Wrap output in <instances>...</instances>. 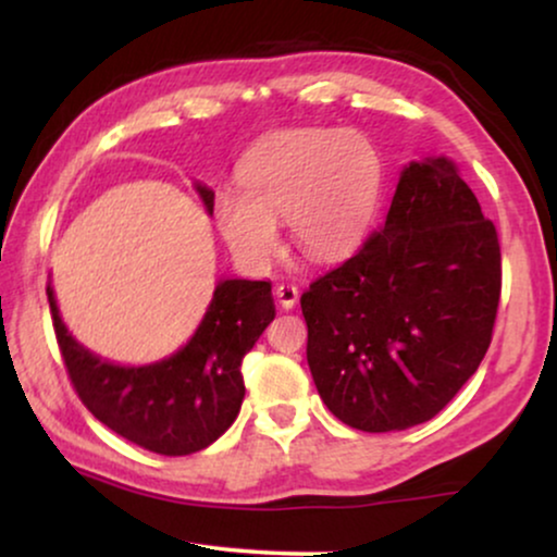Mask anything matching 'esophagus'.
I'll return each mask as SVG.
<instances>
[{
  "instance_id": "34e87169",
  "label": "esophagus",
  "mask_w": 557,
  "mask_h": 557,
  "mask_svg": "<svg viewBox=\"0 0 557 557\" xmlns=\"http://www.w3.org/2000/svg\"><path fill=\"white\" fill-rule=\"evenodd\" d=\"M276 299L284 309H294L296 301H299V288L294 284H278L276 286Z\"/></svg>"
}]
</instances>
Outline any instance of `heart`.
Segmentation results:
<instances>
[{"instance_id": "heart-1", "label": "heart", "mask_w": 557, "mask_h": 557, "mask_svg": "<svg viewBox=\"0 0 557 557\" xmlns=\"http://www.w3.org/2000/svg\"><path fill=\"white\" fill-rule=\"evenodd\" d=\"M383 187V159L368 136L294 128L261 144L243 166V187L218 189L212 212L227 246L261 269L278 248L276 220L317 261L345 256L364 238Z\"/></svg>"}]
</instances>
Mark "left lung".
I'll return each mask as SVG.
<instances>
[{
    "mask_svg": "<svg viewBox=\"0 0 557 557\" xmlns=\"http://www.w3.org/2000/svg\"><path fill=\"white\" fill-rule=\"evenodd\" d=\"M499 294L497 227L459 166L410 162L383 227L301 294L324 406L368 433L431 421L484 360Z\"/></svg>",
    "mask_w": 557,
    "mask_h": 557,
    "instance_id": "8db88e82",
    "label": "left lung"
}]
</instances>
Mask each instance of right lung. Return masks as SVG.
<instances>
[{
	"label": "right lung",
	"mask_w": 557,
	"mask_h": 557,
	"mask_svg": "<svg viewBox=\"0 0 557 557\" xmlns=\"http://www.w3.org/2000/svg\"><path fill=\"white\" fill-rule=\"evenodd\" d=\"M197 193L212 212L215 193L202 185ZM48 301L60 355L83 406L113 433L162 456L202 451L231 429L246 395L243 357L276 317L269 281H220L202 324L177 355L121 368L67 334L50 286Z\"/></svg>",
	"instance_id": "1"
}]
</instances>
